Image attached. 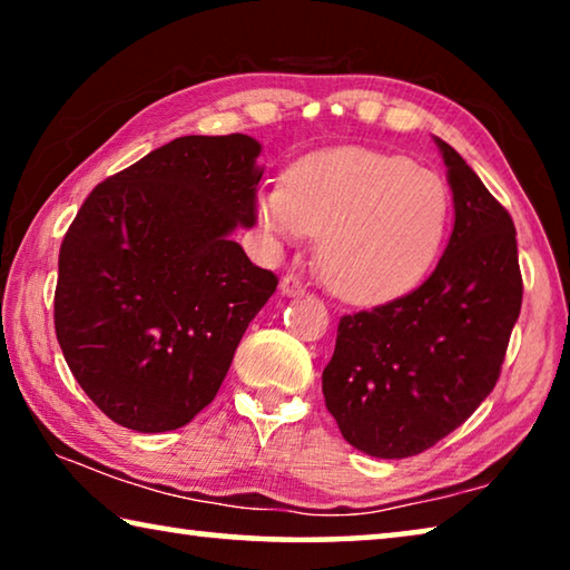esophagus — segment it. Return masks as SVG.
Here are the masks:
<instances>
[{
    "label": "esophagus",
    "instance_id": "1",
    "mask_svg": "<svg viewBox=\"0 0 570 570\" xmlns=\"http://www.w3.org/2000/svg\"><path fill=\"white\" fill-rule=\"evenodd\" d=\"M278 286H282V294H286V296H302L306 292V284L302 282V278H296L294 274H286Z\"/></svg>",
    "mask_w": 570,
    "mask_h": 570
}]
</instances>
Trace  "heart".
Returning a JSON list of instances; mask_svg holds the SVG:
<instances>
[{
  "instance_id": "heart-1",
  "label": "heart",
  "mask_w": 570,
  "mask_h": 570,
  "mask_svg": "<svg viewBox=\"0 0 570 570\" xmlns=\"http://www.w3.org/2000/svg\"><path fill=\"white\" fill-rule=\"evenodd\" d=\"M450 193L435 170L370 148H334L298 163L288 186L258 196L268 236H320L316 262L334 294L382 304L407 294L435 264Z\"/></svg>"
}]
</instances>
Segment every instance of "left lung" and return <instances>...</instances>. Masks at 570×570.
I'll use <instances>...</instances> for the list:
<instances>
[{"label": "left lung", "mask_w": 570, "mask_h": 570, "mask_svg": "<svg viewBox=\"0 0 570 570\" xmlns=\"http://www.w3.org/2000/svg\"><path fill=\"white\" fill-rule=\"evenodd\" d=\"M438 148L455 204L445 254L414 292L344 314L322 374L344 440L372 458L420 455L480 407L523 304L513 218L455 148Z\"/></svg>", "instance_id": "1"}]
</instances>
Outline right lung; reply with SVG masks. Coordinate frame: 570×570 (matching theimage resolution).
Here are the masks:
<instances>
[{
    "label": "right lung",
    "mask_w": 570,
    "mask_h": 570,
    "mask_svg": "<svg viewBox=\"0 0 570 570\" xmlns=\"http://www.w3.org/2000/svg\"><path fill=\"white\" fill-rule=\"evenodd\" d=\"M262 146L186 135L85 198L60 246L55 332L85 394L112 422L168 432L214 402L276 274L250 264Z\"/></svg>",
    "instance_id": "add662e5"
}]
</instances>
